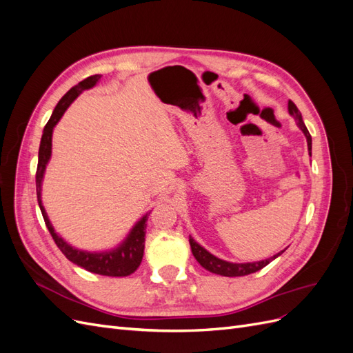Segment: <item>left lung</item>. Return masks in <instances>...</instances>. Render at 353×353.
Returning a JSON list of instances; mask_svg holds the SVG:
<instances>
[{"label": "left lung", "instance_id": "left-lung-1", "mask_svg": "<svg viewBox=\"0 0 353 353\" xmlns=\"http://www.w3.org/2000/svg\"><path fill=\"white\" fill-rule=\"evenodd\" d=\"M288 113H290L294 121L297 123V126L301 128V130L303 131L305 137H306V141H307V150H309V154H311V150H312V138H311V134H309L307 128L305 126V122L302 119V113L299 112V109L296 108V104L288 100ZM190 245H191V252H193L194 258L197 259V262L203 266V268L213 272V274H218V275H223V276H243V275H249V274H253L256 271L262 270L263 266L268 265L270 262H272L275 258H279L280 254L284 253V250H281L280 253L274 254L272 258L270 259H265V261H259V262H249V263H232V262H227V261H222L219 258H216V256H213L212 253H209L206 249H203L200 244H197L194 241V239H191L190 236Z\"/></svg>", "mask_w": 353, "mask_h": 353}]
</instances>
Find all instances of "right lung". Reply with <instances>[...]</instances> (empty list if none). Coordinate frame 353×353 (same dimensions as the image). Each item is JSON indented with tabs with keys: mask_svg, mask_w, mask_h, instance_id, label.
Instances as JSON below:
<instances>
[{
	"mask_svg": "<svg viewBox=\"0 0 353 353\" xmlns=\"http://www.w3.org/2000/svg\"><path fill=\"white\" fill-rule=\"evenodd\" d=\"M101 74H92V77L83 79L78 85H74L65 95H63L61 100L57 103L54 112H52L50 121L47 122L44 132H42L41 144H39V153H38V168H37V197H38V205L41 209L42 216H44L46 225L51 234L52 240L57 244V248L61 250V253L66 256V258L73 262L74 265L81 266V268L87 270L90 272L99 274V275H108V276H128L132 272L137 271L138 266H140L144 254V241H145V227H147V219L148 213L144 215L140 221L135 223V227L128 234V237L119 248H116L110 252H100V253H91V252H83L79 249L72 248L63 240L59 234L52 228L51 222L47 216V212L42 206L41 200V183L42 178H44V172L48 160L51 157V137L52 130L60 121V117L68 110L69 105L73 103V100L78 97V95L83 90L92 88L95 83L99 82Z\"/></svg>",
	"mask_w": 353,
	"mask_h": 353,
	"instance_id": "1",
	"label": "right lung"
}]
</instances>
